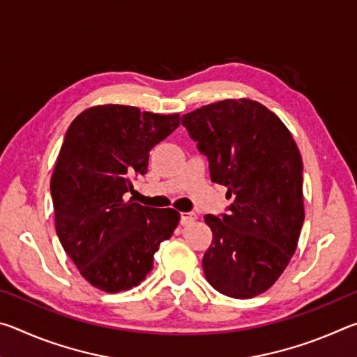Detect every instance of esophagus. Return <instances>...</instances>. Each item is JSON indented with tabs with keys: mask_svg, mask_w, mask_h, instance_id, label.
<instances>
[{
	"mask_svg": "<svg viewBox=\"0 0 357 357\" xmlns=\"http://www.w3.org/2000/svg\"><path fill=\"white\" fill-rule=\"evenodd\" d=\"M195 220H197V214H193V213H183V214H181V225H183V227L190 225V223H193Z\"/></svg>",
	"mask_w": 357,
	"mask_h": 357,
	"instance_id": "34e87169",
	"label": "esophagus"
}]
</instances>
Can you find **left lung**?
Wrapping results in <instances>:
<instances>
[{
	"label": "left lung",
	"mask_w": 357,
	"mask_h": 357,
	"mask_svg": "<svg viewBox=\"0 0 357 357\" xmlns=\"http://www.w3.org/2000/svg\"><path fill=\"white\" fill-rule=\"evenodd\" d=\"M213 183L227 187L228 213L204 215L213 243L203 257L211 287L249 299L274 285L304 223L302 159L275 113L250 99H227L183 114Z\"/></svg>",
	"instance_id": "8db88e82"
}]
</instances>
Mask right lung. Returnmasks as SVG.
I'll return each instance as SVG.
<instances>
[{"mask_svg": "<svg viewBox=\"0 0 357 357\" xmlns=\"http://www.w3.org/2000/svg\"><path fill=\"white\" fill-rule=\"evenodd\" d=\"M179 123L178 113L108 104L84 110L66 132L50 181L56 234L84 280L102 291L146 279L178 227V211L142 206L128 193L132 178L148 172L149 151Z\"/></svg>", "mask_w": 357, "mask_h": 357, "instance_id": "add662e5", "label": "right lung"}]
</instances>
